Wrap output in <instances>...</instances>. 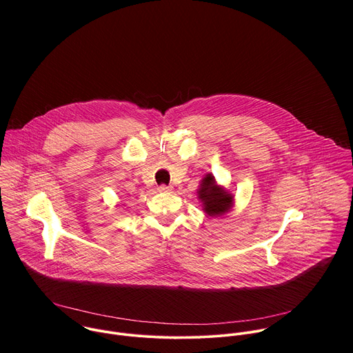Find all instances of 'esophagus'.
<instances>
[{"instance_id":"esophagus-1","label":"esophagus","mask_w":353,"mask_h":353,"mask_svg":"<svg viewBox=\"0 0 353 353\" xmlns=\"http://www.w3.org/2000/svg\"><path fill=\"white\" fill-rule=\"evenodd\" d=\"M158 190H159V192H170V191L173 190V187H172V185H165V184H162V185L158 187Z\"/></svg>"}]
</instances>
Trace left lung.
Here are the masks:
<instances>
[{
  "mask_svg": "<svg viewBox=\"0 0 353 353\" xmlns=\"http://www.w3.org/2000/svg\"><path fill=\"white\" fill-rule=\"evenodd\" d=\"M196 192L208 216H221L233 205V195L223 187L218 185L211 173L203 179Z\"/></svg>",
  "mask_w": 353,
  "mask_h": 353,
  "instance_id": "8db88e82",
  "label": "left lung"
}]
</instances>
